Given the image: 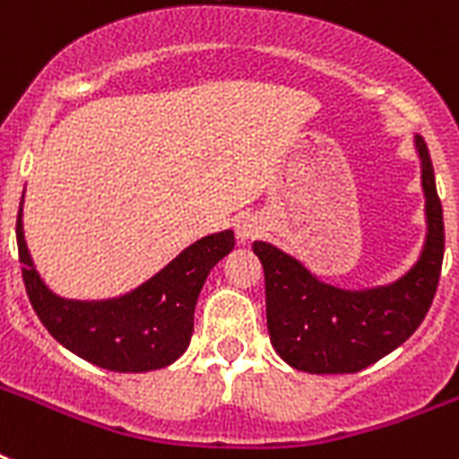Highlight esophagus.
<instances>
[{
	"label": "esophagus",
	"instance_id": "obj_1",
	"mask_svg": "<svg viewBox=\"0 0 459 459\" xmlns=\"http://www.w3.org/2000/svg\"><path fill=\"white\" fill-rule=\"evenodd\" d=\"M262 230H264V223H262V219H259L257 214L238 216L236 236L240 243H247V240H252V238H257Z\"/></svg>",
	"mask_w": 459,
	"mask_h": 459
}]
</instances>
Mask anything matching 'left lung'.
Returning a JSON list of instances; mask_svg holds the SVG:
<instances>
[{
	"instance_id": "8db88e82",
	"label": "left lung",
	"mask_w": 459,
	"mask_h": 459,
	"mask_svg": "<svg viewBox=\"0 0 459 459\" xmlns=\"http://www.w3.org/2000/svg\"><path fill=\"white\" fill-rule=\"evenodd\" d=\"M427 197V240L417 264L388 286L345 290L314 276L269 243H252L264 266L266 326L281 359L307 374H355L403 345L420 328L441 279L443 207L434 164L414 138Z\"/></svg>"
}]
</instances>
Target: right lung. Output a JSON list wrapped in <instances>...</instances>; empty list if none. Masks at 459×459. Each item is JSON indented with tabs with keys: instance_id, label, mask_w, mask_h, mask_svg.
Wrapping results in <instances>:
<instances>
[{
	"instance_id": "right-lung-1",
	"label": "right lung",
	"mask_w": 459,
	"mask_h": 459,
	"mask_svg": "<svg viewBox=\"0 0 459 459\" xmlns=\"http://www.w3.org/2000/svg\"><path fill=\"white\" fill-rule=\"evenodd\" d=\"M18 207L16 240L25 293L45 328L82 359L109 371H152L176 362L193 335L195 305L209 272L233 250V230L193 243L131 293L111 300L54 295L32 266Z\"/></svg>"
}]
</instances>
